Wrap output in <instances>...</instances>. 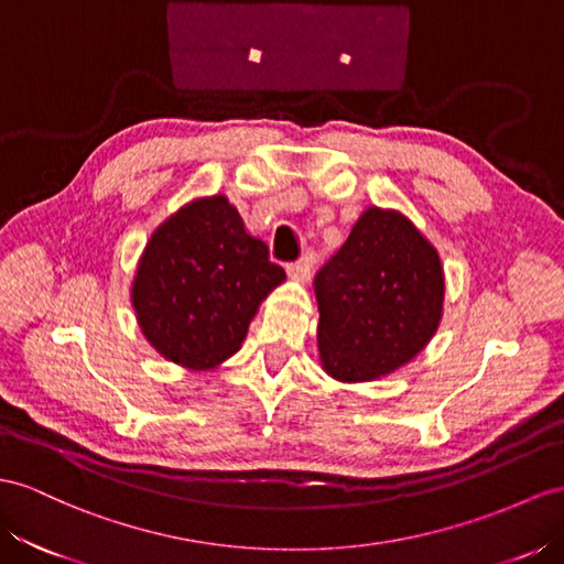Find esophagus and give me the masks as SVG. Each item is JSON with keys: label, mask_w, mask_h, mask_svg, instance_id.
Listing matches in <instances>:
<instances>
[{"label": "esophagus", "mask_w": 564, "mask_h": 564, "mask_svg": "<svg viewBox=\"0 0 564 564\" xmlns=\"http://www.w3.org/2000/svg\"><path fill=\"white\" fill-rule=\"evenodd\" d=\"M312 267H314V257H312V254H305V257H300L297 262L288 264V273H291V276H293L295 281L305 283V281H310V276H312Z\"/></svg>", "instance_id": "obj_1"}]
</instances>
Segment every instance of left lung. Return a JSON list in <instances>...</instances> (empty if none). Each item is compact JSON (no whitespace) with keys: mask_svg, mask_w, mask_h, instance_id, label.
<instances>
[{"mask_svg":"<svg viewBox=\"0 0 564 564\" xmlns=\"http://www.w3.org/2000/svg\"><path fill=\"white\" fill-rule=\"evenodd\" d=\"M443 269L398 212L369 207L316 271L322 365L338 381H371L408 365L436 334Z\"/></svg>","mask_w":564,"mask_h":564,"instance_id":"obj_1","label":"left lung"}]
</instances>
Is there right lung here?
Masks as SVG:
<instances>
[{
  "mask_svg": "<svg viewBox=\"0 0 564 564\" xmlns=\"http://www.w3.org/2000/svg\"><path fill=\"white\" fill-rule=\"evenodd\" d=\"M283 267L224 195L195 199L159 226L133 281L138 324L166 359L209 369L240 350Z\"/></svg>",
  "mask_w": 564,
  "mask_h": 564,
  "instance_id": "add662e5",
  "label": "right lung"
}]
</instances>
